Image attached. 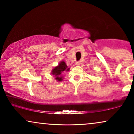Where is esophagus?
<instances>
[{
    "instance_id": "34e87169",
    "label": "esophagus",
    "mask_w": 134,
    "mask_h": 134,
    "mask_svg": "<svg viewBox=\"0 0 134 134\" xmlns=\"http://www.w3.org/2000/svg\"><path fill=\"white\" fill-rule=\"evenodd\" d=\"M76 64V65H77V66H79V65H80V61H79V62H77Z\"/></svg>"
}]
</instances>
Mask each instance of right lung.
<instances>
[{"instance_id":"right-lung-1","label":"right lung","mask_w":134,"mask_h":134,"mask_svg":"<svg viewBox=\"0 0 134 134\" xmlns=\"http://www.w3.org/2000/svg\"><path fill=\"white\" fill-rule=\"evenodd\" d=\"M69 68H68L65 62H60L57 66H55L52 70L51 74L55 76V79L58 82H61L63 80L62 74L65 71H68Z\"/></svg>"}]
</instances>
